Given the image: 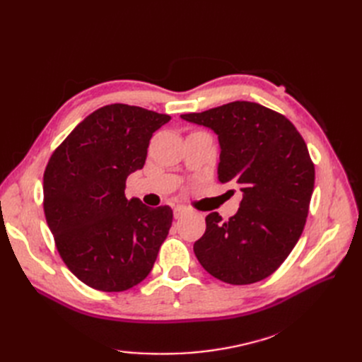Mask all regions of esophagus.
Segmentation results:
<instances>
[{
	"label": "esophagus",
	"instance_id": "obj_1",
	"mask_svg": "<svg viewBox=\"0 0 362 362\" xmlns=\"http://www.w3.org/2000/svg\"><path fill=\"white\" fill-rule=\"evenodd\" d=\"M190 210L187 206H184V205H177L173 208V214H175V217L177 218H180V217H182L184 214H187Z\"/></svg>",
	"mask_w": 362,
	"mask_h": 362
}]
</instances>
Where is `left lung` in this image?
<instances>
[{
  "instance_id": "left-lung-1",
  "label": "left lung",
  "mask_w": 362,
  "mask_h": 362,
  "mask_svg": "<svg viewBox=\"0 0 362 362\" xmlns=\"http://www.w3.org/2000/svg\"><path fill=\"white\" fill-rule=\"evenodd\" d=\"M181 117L218 136V182L237 184L243 193L229 221L218 213L205 217L196 258L233 286L266 279L298 243L310 211L315 169L303 137L284 115L249 101Z\"/></svg>"
}]
</instances>
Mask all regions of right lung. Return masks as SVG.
Masks as SVG:
<instances>
[{
    "label": "right lung",
    "mask_w": 362,
    "mask_h": 362,
    "mask_svg": "<svg viewBox=\"0 0 362 362\" xmlns=\"http://www.w3.org/2000/svg\"><path fill=\"white\" fill-rule=\"evenodd\" d=\"M169 120L136 105H104L49 157L43 211L63 262L86 286L125 291L154 267L173 211L127 199L125 182L144 168L152 134Z\"/></svg>",
    "instance_id": "right-lung-1"
}]
</instances>
